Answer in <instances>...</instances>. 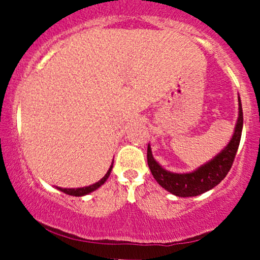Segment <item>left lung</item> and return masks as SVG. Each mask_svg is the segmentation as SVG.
<instances>
[{
  "label": "left lung",
  "mask_w": 260,
  "mask_h": 260,
  "mask_svg": "<svg viewBox=\"0 0 260 260\" xmlns=\"http://www.w3.org/2000/svg\"><path fill=\"white\" fill-rule=\"evenodd\" d=\"M239 101V115H238L237 124H235L234 133L230 138L229 143L219 152L210 161L201 165L200 167L191 172L185 174H176L165 170L152 156L151 146L147 148V164L149 170L153 175L154 180L169 192L180 198H191L198 196L206 191L211 190L215 186L219 185L221 180L225 179L228 172L232 169L234 162L235 154H237L238 147L240 143L243 131V109L240 96Z\"/></svg>",
  "instance_id": "left-lung-1"
}]
</instances>
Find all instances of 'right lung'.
<instances>
[{
    "instance_id": "right-lung-1",
    "label": "right lung",
    "mask_w": 260,
    "mask_h": 260,
    "mask_svg": "<svg viewBox=\"0 0 260 260\" xmlns=\"http://www.w3.org/2000/svg\"><path fill=\"white\" fill-rule=\"evenodd\" d=\"M112 169H113V164L111 165V167H109V170L107 171V174L104 175L103 179H101L98 181V182L93 183V185H89V186H84V187H78V188H62V187H57V190H60L61 192L67 193V195H72V196H84V195H88V193L93 192V191H95L96 188L101 187L102 185H103L104 182H106L107 180H108L109 175H111L112 172Z\"/></svg>"
}]
</instances>
